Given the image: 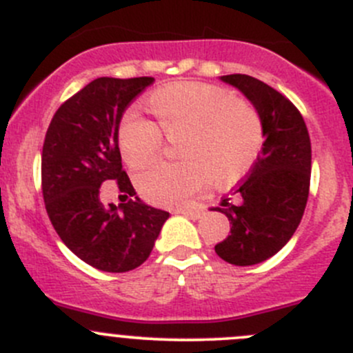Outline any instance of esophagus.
Here are the masks:
<instances>
[{"label": "esophagus", "mask_w": 353, "mask_h": 353, "mask_svg": "<svg viewBox=\"0 0 353 353\" xmlns=\"http://www.w3.org/2000/svg\"><path fill=\"white\" fill-rule=\"evenodd\" d=\"M177 212L183 213V215H186V216H190V219L198 220L199 216L205 213V210H203L201 206H196V208H181V210H177Z\"/></svg>", "instance_id": "1"}]
</instances>
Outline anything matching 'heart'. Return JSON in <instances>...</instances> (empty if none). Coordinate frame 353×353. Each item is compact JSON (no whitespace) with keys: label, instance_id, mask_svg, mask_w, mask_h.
<instances>
[{"label":"heart","instance_id":"b5f03b06","mask_svg":"<svg viewBox=\"0 0 353 353\" xmlns=\"http://www.w3.org/2000/svg\"><path fill=\"white\" fill-rule=\"evenodd\" d=\"M154 121L130 109L117 130L121 155L131 169H145L167 138H177L176 163H157L138 177L147 201L174 206L208 184H230L244 177L265 145V126L249 102L220 85L174 81L148 95Z\"/></svg>","mask_w":353,"mask_h":353}]
</instances>
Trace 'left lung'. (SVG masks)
<instances>
[{
  "instance_id": "obj_1",
  "label": "left lung",
  "mask_w": 353,
  "mask_h": 353,
  "mask_svg": "<svg viewBox=\"0 0 353 353\" xmlns=\"http://www.w3.org/2000/svg\"><path fill=\"white\" fill-rule=\"evenodd\" d=\"M222 80L252 102L265 126L263 152L237 190L241 203L223 198L220 212L229 216L230 236L215 245L223 261L249 266L276 254L301 223L311 184V140L285 95L249 74Z\"/></svg>"
}]
</instances>
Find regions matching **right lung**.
Segmentation results:
<instances>
[{"label":"right lung","mask_w":353,"mask_h":353,"mask_svg":"<svg viewBox=\"0 0 353 353\" xmlns=\"http://www.w3.org/2000/svg\"><path fill=\"white\" fill-rule=\"evenodd\" d=\"M154 81L97 78L59 105L46 133L41 162L46 212L68 249L102 272H130L147 261L169 219V212L137 196L117 145L123 112ZM108 182L127 199L119 207L101 203Z\"/></svg>","instance_id":"obj_1"}]
</instances>
